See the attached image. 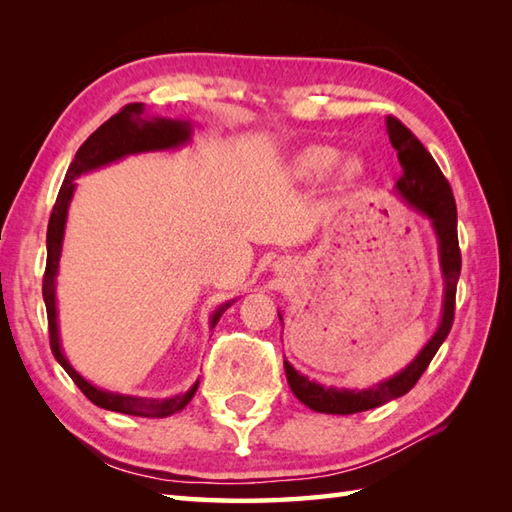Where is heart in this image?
Listing matches in <instances>:
<instances>
[{
    "mask_svg": "<svg viewBox=\"0 0 512 512\" xmlns=\"http://www.w3.org/2000/svg\"><path fill=\"white\" fill-rule=\"evenodd\" d=\"M336 161H339V151L334 147L308 145L292 156L290 171L299 182H319L334 169ZM358 173H361V165L356 158H345L336 166V180L343 184L356 180Z\"/></svg>",
    "mask_w": 512,
    "mask_h": 512,
    "instance_id": "heart-1",
    "label": "heart"
}]
</instances>
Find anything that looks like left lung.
<instances>
[{
    "instance_id": "8db88e82",
    "label": "left lung",
    "mask_w": 512,
    "mask_h": 512,
    "mask_svg": "<svg viewBox=\"0 0 512 512\" xmlns=\"http://www.w3.org/2000/svg\"><path fill=\"white\" fill-rule=\"evenodd\" d=\"M385 125L389 143L398 151V160L402 165V176L394 184V193H398V198L407 206H411L413 211L427 217L438 242V264L442 275L440 321L436 332L429 336V341L422 345V350L413 356L405 367L365 389L321 385L317 380H310L306 374L297 372V369L290 365L288 358H284V369L292 394H295L303 405L319 413L347 416V413L374 409L385 405L389 400L405 396L407 391L418 383L424 369L429 367L431 358L436 356L453 325L455 288H458L462 268L458 246V209H455L453 191L447 178L442 176V171L436 165L433 156L424 149L420 140L398 121V118L387 116ZM279 321L284 323L281 312Z\"/></svg>"
}]
</instances>
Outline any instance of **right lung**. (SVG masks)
I'll return each instance as SVG.
<instances>
[{
	"instance_id": "1",
	"label": "right lung",
	"mask_w": 512,
	"mask_h": 512,
	"mask_svg": "<svg viewBox=\"0 0 512 512\" xmlns=\"http://www.w3.org/2000/svg\"><path fill=\"white\" fill-rule=\"evenodd\" d=\"M191 136H193V123L189 118H167V116L149 114L145 103H132L123 107V110L114 114L110 121H105L99 129H96V132L79 147V151H76V156L68 167V173H65L61 191L57 195V204H54L52 215H50L48 237H46L48 262H46V275H43V301H46V312H48L52 354L65 372H68V376L74 380L76 387H79L96 407L107 409V411H118V413H127V416H140V418H167L189 405V400L195 396V391H198L200 380H195L184 394H176L169 398L121 394V391H110L90 383L88 378L76 372L70 363V358L65 356L63 343H61V330H59V310H57V275H59V262H61V250H63L65 224H68L70 202L76 191L74 180L85 176V173L90 171L112 165V162H118L127 156L180 149L191 143ZM235 301L237 299L226 301L220 308L213 310L209 319L211 330Z\"/></svg>"
}]
</instances>
